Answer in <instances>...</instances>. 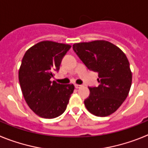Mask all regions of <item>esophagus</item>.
<instances>
[{
  "label": "esophagus",
  "instance_id": "1",
  "mask_svg": "<svg viewBox=\"0 0 148 148\" xmlns=\"http://www.w3.org/2000/svg\"><path fill=\"white\" fill-rule=\"evenodd\" d=\"M82 87V85H80V84H75V87L76 89H78L80 88V87Z\"/></svg>",
  "mask_w": 148,
  "mask_h": 148
}]
</instances>
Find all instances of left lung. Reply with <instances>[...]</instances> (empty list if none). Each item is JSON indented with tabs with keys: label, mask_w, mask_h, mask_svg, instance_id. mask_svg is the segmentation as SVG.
Segmentation results:
<instances>
[{
	"label": "left lung",
	"mask_w": 148,
	"mask_h": 148,
	"mask_svg": "<svg viewBox=\"0 0 148 148\" xmlns=\"http://www.w3.org/2000/svg\"><path fill=\"white\" fill-rule=\"evenodd\" d=\"M73 49L89 70L99 73V85L89 87L86 108L96 116H110L124 102L131 87L127 58L118 47L103 40L74 44Z\"/></svg>",
	"instance_id": "obj_1"
}]
</instances>
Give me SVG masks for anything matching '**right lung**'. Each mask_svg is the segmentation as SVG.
Segmentation results:
<instances>
[{"label": "right lung", "mask_w": 148, "mask_h": 148, "mask_svg": "<svg viewBox=\"0 0 148 148\" xmlns=\"http://www.w3.org/2000/svg\"><path fill=\"white\" fill-rule=\"evenodd\" d=\"M70 47L69 44L44 40L32 46L23 56L18 73L22 93L30 109L41 118L61 116L73 92V84L50 81Z\"/></svg>", "instance_id": "obj_1"}]
</instances>
